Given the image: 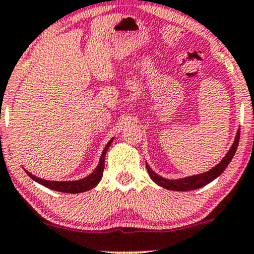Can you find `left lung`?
I'll return each instance as SVG.
<instances>
[{"mask_svg": "<svg viewBox=\"0 0 254 254\" xmlns=\"http://www.w3.org/2000/svg\"><path fill=\"white\" fill-rule=\"evenodd\" d=\"M240 140V130H237L235 140L234 144L231 145L230 150L228 151V154L225 155L224 159L220 161L215 167L209 170L208 172H204V173L196 174V176H190L187 178L182 179H176V181H170V179H165L163 177L159 176V174L155 173L151 168L146 165V170L149 172L150 178L152 179L157 185L165 188L167 190H174V191H189V190H195L198 188H202L204 185H207L208 183L214 181L217 177H219L220 174L224 172V170L228 167V165L230 163V161L233 160L234 155H235L237 145H239Z\"/></svg>", "mask_w": 254, "mask_h": 254, "instance_id": "obj_1", "label": "left lung"}]
</instances>
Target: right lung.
Returning <instances> with one entry per match:
<instances>
[{"instance_id":"right-lung-1","label":"right lung","mask_w":254,"mask_h":254,"mask_svg":"<svg viewBox=\"0 0 254 254\" xmlns=\"http://www.w3.org/2000/svg\"><path fill=\"white\" fill-rule=\"evenodd\" d=\"M114 139V138H113ZM113 139L109 140V143L106 144V146L103 150L102 156H100V161L99 165L97 166L94 172H92L88 177L86 178L80 179V181H72V182H54V181H46V179H41L37 178L36 176L31 174L30 172L25 171L28 173V176L31 179H34L35 182H37L39 184L43 185V187L48 188V189L56 190V191H61V192H69V193H77V192H83L87 191V190L93 189L95 185L100 182L103 177V171H104V162H105V155L106 151H108L109 146L111 145L113 143Z\"/></svg>"}]
</instances>
